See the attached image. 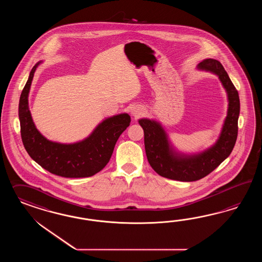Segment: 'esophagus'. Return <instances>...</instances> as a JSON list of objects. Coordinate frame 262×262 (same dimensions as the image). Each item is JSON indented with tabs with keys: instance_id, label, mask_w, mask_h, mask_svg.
I'll return each mask as SVG.
<instances>
[{
	"instance_id": "1",
	"label": "esophagus",
	"mask_w": 262,
	"mask_h": 262,
	"mask_svg": "<svg viewBox=\"0 0 262 262\" xmlns=\"http://www.w3.org/2000/svg\"><path fill=\"white\" fill-rule=\"evenodd\" d=\"M132 114L135 116V118H138V117H140V116H142L143 114H144V111L141 110V108H136L135 107L133 111H132Z\"/></svg>"
}]
</instances>
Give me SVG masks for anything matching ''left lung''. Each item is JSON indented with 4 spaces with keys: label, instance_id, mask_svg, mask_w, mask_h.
Masks as SVG:
<instances>
[{
    "label": "left lung",
    "instance_id": "1",
    "mask_svg": "<svg viewBox=\"0 0 262 262\" xmlns=\"http://www.w3.org/2000/svg\"><path fill=\"white\" fill-rule=\"evenodd\" d=\"M199 69L216 74L228 93L229 108L219 139L214 145L198 155L178 154L172 148L161 125L152 120L140 119L144 130L145 151L151 168L161 177L181 182H195L210 174L232 151L238 134L240 102L237 90L220 61L207 58Z\"/></svg>",
    "mask_w": 262,
    "mask_h": 262
}]
</instances>
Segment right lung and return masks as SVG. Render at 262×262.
I'll use <instances>...</instances> for the list:
<instances>
[{"instance_id":"obj_1","label":"right lung","mask_w":262,"mask_h":262,"mask_svg":"<svg viewBox=\"0 0 262 262\" xmlns=\"http://www.w3.org/2000/svg\"><path fill=\"white\" fill-rule=\"evenodd\" d=\"M35 64L20 96L19 119L25 149L35 162L52 174L64 178H86L100 172L111 158L120 135L129 126L130 116L118 114L103 120L94 132L80 142L61 144L46 139L34 126L28 97Z\"/></svg>"}]
</instances>
